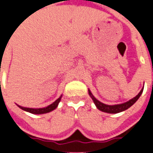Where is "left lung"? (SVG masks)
Returning <instances> with one entry per match:
<instances>
[{
    "instance_id": "8db88e82",
    "label": "left lung",
    "mask_w": 153,
    "mask_h": 153,
    "mask_svg": "<svg viewBox=\"0 0 153 153\" xmlns=\"http://www.w3.org/2000/svg\"><path fill=\"white\" fill-rule=\"evenodd\" d=\"M143 90H144V87L141 89V91L139 92L137 95L134 97L133 98L130 99L129 101L126 102H124V103H121V104H117V105H106L104 104L101 102L100 101H98L97 98L94 97V96L92 94L91 91L90 90H88L89 95L91 96V98H92L94 103L95 104L96 107L98 108L99 110L102 112H105V113H108V114H117V113H120V112L125 111L127 109H128L129 107H131L134 103H135L138 100V98H140V96L141 95V94L143 92Z\"/></svg>"
}]
</instances>
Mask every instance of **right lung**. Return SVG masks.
<instances>
[{"instance_id":"1","label":"right lung","mask_w":153,"mask_h":153,"mask_svg":"<svg viewBox=\"0 0 153 153\" xmlns=\"http://www.w3.org/2000/svg\"><path fill=\"white\" fill-rule=\"evenodd\" d=\"M61 98H62V95L60 96L59 98H58L57 100H55V102H53L52 104L49 105L48 106L44 107V108H27V107H23L20 106L19 105H17V106L19 108H20L23 110H25L26 112H28V113H31V114H47V113H50L51 111L54 110L55 109H56L58 106V105L59 103V102L61 101Z\"/></svg>"}]
</instances>
